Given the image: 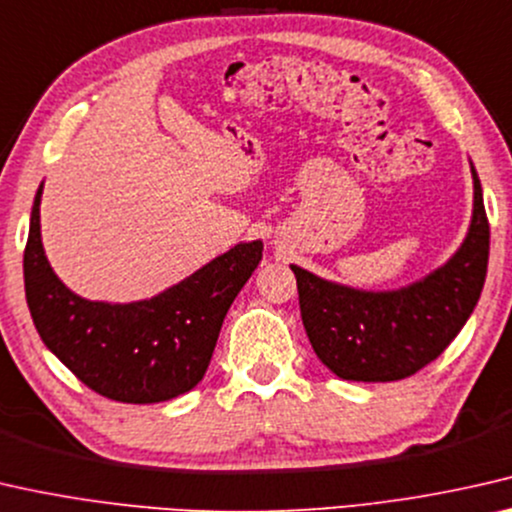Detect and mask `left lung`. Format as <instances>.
I'll list each match as a JSON object with an SVG mask.
<instances>
[{
    "label": "left lung",
    "mask_w": 512,
    "mask_h": 512,
    "mask_svg": "<svg viewBox=\"0 0 512 512\" xmlns=\"http://www.w3.org/2000/svg\"><path fill=\"white\" fill-rule=\"evenodd\" d=\"M474 211L462 246L444 266L400 289L370 292L292 264L310 345L347 381H398L432 363L462 331L483 292L490 255L483 188L471 163Z\"/></svg>",
    "instance_id": "8db88e82"
}]
</instances>
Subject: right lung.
Instances as JSON below:
<instances>
[{
    "label": "right lung",
    "mask_w": 512,
    "mask_h": 512,
    "mask_svg": "<svg viewBox=\"0 0 512 512\" xmlns=\"http://www.w3.org/2000/svg\"><path fill=\"white\" fill-rule=\"evenodd\" d=\"M36 190L25 248V294L43 345L103 398L154 404L200 384L220 326L253 276L264 243H236L177 285L133 303L89 301L57 278L41 241Z\"/></svg>",
    "instance_id": "1"
}]
</instances>
